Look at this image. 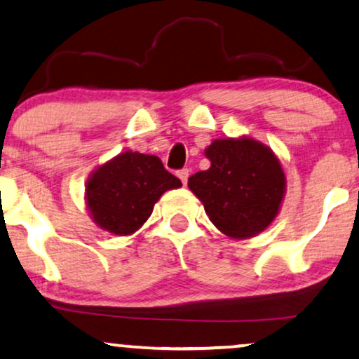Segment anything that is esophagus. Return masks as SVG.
Returning a JSON list of instances; mask_svg holds the SVG:
<instances>
[{
  "label": "esophagus",
  "mask_w": 359,
  "mask_h": 359,
  "mask_svg": "<svg viewBox=\"0 0 359 359\" xmlns=\"http://www.w3.org/2000/svg\"><path fill=\"white\" fill-rule=\"evenodd\" d=\"M177 177H179L180 180H182L184 185H187V179H189V168H180L179 172H177Z\"/></svg>",
  "instance_id": "obj_1"
}]
</instances>
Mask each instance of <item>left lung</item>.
<instances>
[{
	"mask_svg": "<svg viewBox=\"0 0 359 359\" xmlns=\"http://www.w3.org/2000/svg\"><path fill=\"white\" fill-rule=\"evenodd\" d=\"M210 167L189 177V189L229 237L245 239L274 221L286 177L269 147L252 138H222L205 149Z\"/></svg>",
	"mask_w": 359,
	"mask_h": 359,
	"instance_id": "1",
	"label": "left lung"
}]
</instances>
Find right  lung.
Segmentation results:
<instances>
[{"mask_svg": "<svg viewBox=\"0 0 359 359\" xmlns=\"http://www.w3.org/2000/svg\"><path fill=\"white\" fill-rule=\"evenodd\" d=\"M180 185L155 155L123 152L90 177L86 205L98 227L115 236H128L150 217L163 192Z\"/></svg>", "mask_w": 359, "mask_h": 359, "instance_id": "right-lung-1", "label": "right lung"}]
</instances>
